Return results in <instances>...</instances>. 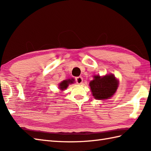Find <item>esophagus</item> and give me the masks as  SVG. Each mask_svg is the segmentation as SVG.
<instances>
[{
	"label": "esophagus",
	"instance_id": "1",
	"mask_svg": "<svg viewBox=\"0 0 151 151\" xmlns=\"http://www.w3.org/2000/svg\"><path fill=\"white\" fill-rule=\"evenodd\" d=\"M75 81H76V82L78 84H81L83 82V78H82V77H81V76H78V77L76 78Z\"/></svg>",
	"mask_w": 151,
	"mask_h": 151
}]
</instances>
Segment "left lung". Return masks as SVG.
I'll use <instances>...</instances> for the list:
<instances>
[{"instance_id":"obj_1","label":"left lung","mask_w":151,"mask_h":151,"mask_svg":"<svg viewBox=\"0 0 151 151\" xmlns=\"http://www.w3.org/2000/svg\"><path fill=\"white\" fill-rule=\"evenodd\" d=\"M94 80L89 83L93 95L98 100H103L111 97L118 87V81L113 75L103 77L95 76Z\"/></svg>"}]
</instances>
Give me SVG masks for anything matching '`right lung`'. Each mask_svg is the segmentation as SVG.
<instances>
[{"label":"right lung","instance_id":"obj_1","mask_svg":"<svg viewBox=\"0 0 151 151\" xmlns=\"http://www.w3.org/2000/svg\"><path fill=\"white\" fill-rule=\"evenodd\" d=\"M73 81H74V79H71V80L69 79L67 80H67H65V81H62L59 85L61 90H64V89H66L69 84H72V83H73Z\"/></svg>","mask_w":151,"mask_h":151}]
</instances>
